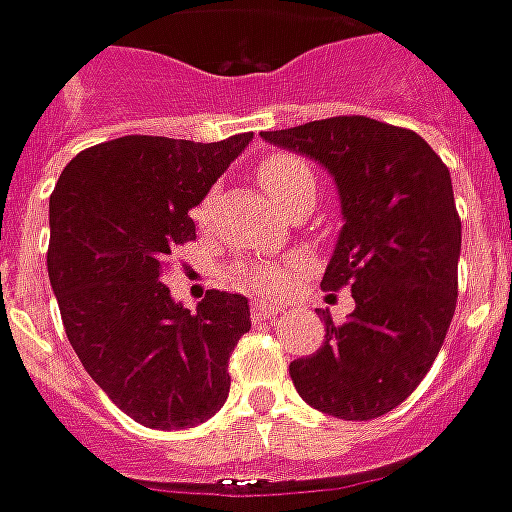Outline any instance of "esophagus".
<instances>
[{"mask_svg": "<svg viewBox=\"0 0 512 512\" xmlns=\"http://www.w3.org/2000/svg\"><path fill=\"white\" fill-rule=\"evenodd\" d=\"M282 313V307H273L267 305V302H253L250 305V316L256 319V322H262V319H276Z\"/></svg>", "mask_w": 512, "mask_h": 512, "instance_id": "obj_1", "label": "esophagus"}]
</instances>
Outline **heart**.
Wrapping results in <instances>:
<instances>
[{
  "label": "heart",
  "instance_id": "b5f03b06",
  "mask_svg": "<svg viewBox=\"0 0 512 512\" xmlns=\"http://www.w3.org/2000/svg\"><path fill=\"white\" fill-rule=\"evenodd\" d=\"M256 176H259L267 196L285 213L293 205L305 202V199H316V176H313V170L307 168V162H302L293 153L267 156L256 170ZM210 207H213V196H205L199 202V207L193 210V219L205 222ZM233 279L247 290H276V287H282L287 282V273L282 267L273 265H245L236 270Z\"/></svg>",
  "mask_w": 512,
  "mask_h": 512
}]
</instances>
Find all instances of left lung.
I'll list each match as a JSON object with an SVG mask.
<instances>
[{
	"mask_svg": "<svg viewBox=\"0 0 512 512\" xmlns=\"http://www.w3.org/2000/svg\"><path fill=\"white\" fill-rule=\"evenodd\" d=\"M262 136L333 176L344 225L322 287L347 285L356 302L344 325L322 310L325 342L290 362V379L327 416L379 419L427 376L456 313L462 219L450 170L419 133L367 116Z\"/></svg>",
	"mask_w": 512,
	"mask_h": 512,
	"instance_id": "left-lung-1",
	"label": "left lung"
}]
</instances>
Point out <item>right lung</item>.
I'll return each instance as SVG.
<instances>
[{"label":"right lung","mask_w":512,"mask_h":512,"mask_svg":"<svg viewBox=\"0 0 512 512\" xmlns=\"http://www.w3.org/2000/svg\"><path fill=\"white\" fill-rule=\"evenodd\" d=\"M250 142L122 136L73 156L53 187L48 276L70 347L110 402L153 430L202 424L230 393L247 299L207 290L190 313L162 267L196 239L190 207Z\"/></svg>","instance_id":"right-lung-1"}]
</instances>
